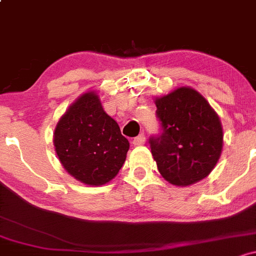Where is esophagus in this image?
Here are the masks:
<instances>
[{"label":"esophagus","instance_id":"obj_1","mask_svg":"<svg viewBox=\"0 0 256 256\" xmlns=\"http://www.w3.org/2000/svg\"><path fill=\"white\" fill-rule=\"evenodd\" d=\"M145 144V136L144 134H140L139 136L134 138L133 145L134 146H138V145H144Z\"/></svg>","mask_w":256,"mask_h":256}]
</instances>
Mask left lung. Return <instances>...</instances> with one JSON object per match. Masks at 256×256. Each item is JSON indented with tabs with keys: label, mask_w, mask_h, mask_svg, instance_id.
I'll use <instances>...</instances> for the list:
<instances>
[{
	"label": "left lung",
	"mask_w": 256,
	"mask_h": 256,
	"mask_svg": "<svg viewBox=\"0 0 256 256\" xmlns=\"http://www.w3.org/2000/svg\"><path fill=\"white\" fill-rule=\"evenodd\" d=\"M155 105L162 133L150 139V146L158 172L177 186L200 182L215 168L224 148L218 114L190 86L155 98Z\"/></svg>",
	"instance_id": "1"
}]
</instances>
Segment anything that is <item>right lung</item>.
I'll use <instances>...</instances> for the list:
<instances>
[{"instance_id": "right-lung-1", "label": "right lung", "mask_w": 256, "mask_h": 256, "mask_svg": "<svg viewBox=\"0 0 256 256\" xmlns=\"http://www.w3.org/2000/svg\"><path fill=\"white\" fill-rule=\"evenodd\" d=\"M54 146L63 168L73 178L86 186H104L122 168L129 142L104 111L96 92L89 90L60 118Z\"/></svg>"}]
</instances>
